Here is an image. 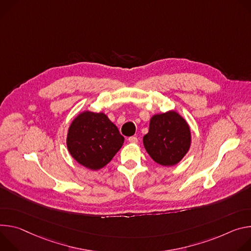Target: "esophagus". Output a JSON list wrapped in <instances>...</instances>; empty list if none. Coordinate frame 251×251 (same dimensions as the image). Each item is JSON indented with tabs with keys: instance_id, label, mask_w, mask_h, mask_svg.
Returning a JSON list of instances; mask_svg holds the SVG:
<instances>
[{
	"instance_id": "obj_1",
	"label": "esophagus",
	"mask_w": 251,
	"mask_h": 251,
	"mask_svg": "<svg viewBox=\"0 0 251 251\" xmlns=\"http://www.w3.org/2000/svg\"><path fill=\"white\" fill-rule=\"evenodd\" d=\"M128 142H129L130 144H136V143H137L136 136H130V137H128Z\"/></svg>"
}]
</instances>
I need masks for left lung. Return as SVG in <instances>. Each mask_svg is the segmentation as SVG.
Segmentation results:
<instances>
[{
	"mask_svg": "<svg viewBox=\"0 0 251 251\" xmlns=\"http://www.w3.org/2000/svg\"><path fill=\"white\" fill-rule=\"evenodd\" d=\"M190 128L175 110L154 115L150 122L144 146L151 157L163 166L178 163L190 148Z\"/></svg>",
	"mask_w": 251,
	"mask_h": 251,
	"instance_id": "8db88e82",
	"label": "left lung"
}]
</instances>
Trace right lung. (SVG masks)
<instances>
[{
	"instance_id": "1",
	"label": "right lung",
	"mask_w": 251,
	"mask_h": 251,
	"mask_svg": "<svg viewBox=\"0 0 251 251\" xmlns=\"http://www.w3.org/2000/svg\"><path fill=\"white\" fill-rule=\"evenodd\" d=\"M124 141L125 137L106 115L86 110L72 122L67 147L79 164L98 171L113 159Z\"/></svg>"
}]
</instances>
